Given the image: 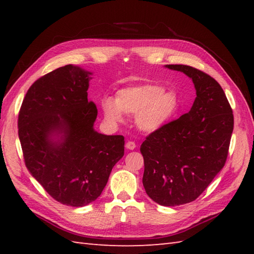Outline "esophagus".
I'll use <instances>...</instances> for the list:
<instances>
[{"instance_id": "1", "label": "esophagus", "mask_w": 254, "mask_h": 254, "mask_svg": "<svg viewBox=\"0 0 254 254\" xmlns=\"http://www.w3.org/2000/svg\"><path fill=\"white\" fill-rule=\"evenodd\" d=\"M126 147H127L128 150H133V149H135L136 144L134 143V142L128 141V142H127V144H126Z\"/></svg>"}]
</instances>
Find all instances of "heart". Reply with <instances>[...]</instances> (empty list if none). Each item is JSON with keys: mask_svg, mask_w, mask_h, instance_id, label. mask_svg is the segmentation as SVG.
Instances as JSON below:
<instances>
[{"mask_svg": "<svg viewBox=\"0 0 254 254\" xmlns=\"http://www.w3.org/2000/svg\"><path fill=\"white\" fill-rule=\"evenodd\" d=\"M181 109L180 97L175 90H165L158 84H139L119 89L115 99L105 98L101 110L107 121L120 124L124 113L135 116V124L144 133H156L175 120Z\"/></svg>", "mask_w": 254, "mask_h": 254, "instance_id": "heart-1", "label": "heart"}]
</instances>
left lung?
<instances>
[{
  "mask_svg": "<svg viewBox=\"0 0 254 254\" xmlns=\"http://www.w3.org/2000/svg\"><path fill=\"white\" fill-rule=\"evenodd\" d=\"M186 74L196 91L191 110L143 142V186L163 206H178L201 195L228 155L234 115L223 88L209 75L188 65H165Z\"/></svg>",
  "mask_w": 254,
  "mask_h": 254,
  "instance_id": "8db88e82",
  "label": "left lung"
}]
</instances>
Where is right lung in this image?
<instances>
[{
  "mask_svg": "<svg viewBox=\"0 0 254 254\" xmlns=\"http://www.w3.org/2000/svg\"><path fill=\"white\" fill-rule=\"evenodd\" d=\"M91 75L73 64L45 75L30 86L18 116L27 169L56 201L73 207L99 197L124 155L122 135L95 130Z\"/></svg>",
  "mask_w": 254,
  "mask_h": 254,
  "instance_id": "add662e5",
  "label": "right lung"
}]
</instances>
